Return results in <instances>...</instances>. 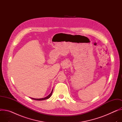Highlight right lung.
Returning <instances> with one entry per match:
<instances>
[{
	"label": "right lung",
	"mask_w": 122,
	"mask_h": 122,
	"mask_svg": "<svg viewBox=\"0 0 122 122\" xmlns=\"http://www.w3.org/2000/svg\"><path fill=\"white\" fill-rule=\"evenodd\" d=\"M53 89L52 90L51 93L50 94H49L48 96H47V97H45V98H41V99H34V98H31L32 99H33V100H39V101H42V100H46V99H49V98L51 96L52 92H53Z\"/></svg>",
	"instance_id": "add662e5"
}]
</instances>
